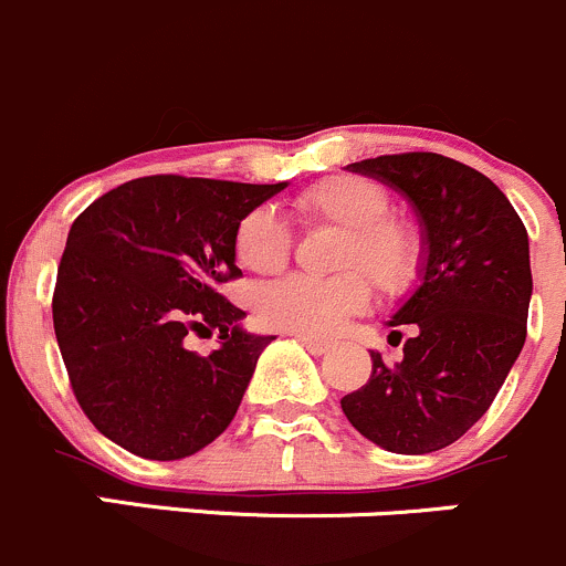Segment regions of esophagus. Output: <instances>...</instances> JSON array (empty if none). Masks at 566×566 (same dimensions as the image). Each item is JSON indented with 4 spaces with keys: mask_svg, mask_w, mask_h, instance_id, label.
I'll return each mask as SVG.
<instances>
[{
    "mask_svg": "<svg viewBox=\"0 0 566 566\" xmlns=\"http://www.w3.org/2000/svg\"><path fill=\"white\" fill-rule=\"evenodd\" d=\"M301 345L306 347V350L312 353V356H325V353L331 350L328 342H319V339H312V336H298Z\"/></svg>",
    "mask_w": 566,
    "mask_h": 566,
    "instance_id": "1",
    "label": "esophagus"
}]
</instances>
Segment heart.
Masks as SVG:
<instances>
[{
  "instance_id": "heart-1",
  "label": "heart",
  "mask_w": 566,
  "mask_h": 566,
  "mask_svg": "<svg viewBox=\"0 0 566 566\" xmlns=\"http://www.w3.org/2000/svg\"><path fill=\"white\" fill-rule=\"evenodd\" d=\"M391 199L384 186L358 175H334L295 197V213L304 224H331L342 230L334 279L287 276L265 284L254 295L262 325L298 336H331L342 319L369 304V284L384 295H402L424 265V241L410 221L391 219ZM293 235L271 208H256L235 230L238 265L271 276L290 260Z\"/></svg>"
}]
</instances>
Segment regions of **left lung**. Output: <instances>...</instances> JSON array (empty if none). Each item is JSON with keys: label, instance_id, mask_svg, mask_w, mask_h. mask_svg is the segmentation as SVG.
<instances>
[{"label": "left lung", "instance_id": "obj_1", "mask_svg": "<svg viewBox=\"0 0 566 566\" xmlns=\"http://www.w3.org/2000/svg\"><path fill=\"white\" fill-rule=\"evenodd\" d=\"M402 193L419 216L424 265L389 319L402 361L373 350L367 386L342 397L347 421L386 452L430 454L465 436L493 405L526 342L528 232L499 186L438 153L350 164Z\"/></svg>", "mask_w": 566, "mask_h": 566}]
</instances>
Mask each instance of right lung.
I'll return each mask as SVG.
<instances>
[{
    "instance_id": "obj_1",
    "label": "right lung",
    "mask_w": 566,
    "mask_h": 566,
    "mask_svg": "<svg viewBox=\"0 0 566 566\" xmlns=\"http://www.w3.org/2000/svg\"><path fill=\"white\" fill-rule=\"evenodd\" d=\"M287 182L136 177L95 199L67 232L56 271L54 334L73 394L108 441L147 460H180L235 419L273 336L219 293L241 276L235 230ZM219 329L210 357L188 333Z\"/></svg>"
}]
</instances>
